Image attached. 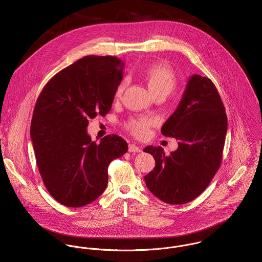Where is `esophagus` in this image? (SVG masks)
<instances>
[{"mask_svg":"<svg viewBox=\"0 0 262 262\" xmlns=\"http://www.w3.org/2000/svg\"><path fill=\"white\" fill-rule=\"evenodd\" d=\"M129 152H141V148L138 145L131 143L129 144Z\"/></svg>","mask_w":262,"mask_h":262,"instance_id":"obj_1","label":"esophagus"}]
</instances>
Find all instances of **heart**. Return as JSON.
<instances>
[{
    "label": "heart",
    "instance_id": "obj_1",
    "mask_svg": "<svg viewBox=\"0 0 262 262\" xmlns=\"http://www.w3.org/2000/svg\"><path fill=\"white\" fill-rule=\"evenodd\" d=\"M142 78L155 97L157 95L167 96L177 85L174 72L165 63H153L142 71ZM127 82L121 80L114 93L115 100H120L126 89ZM152 120L148 118H132L126 123L127 130L138 139H145L149 135Z\"/></svg>",
    "mask_w": 262,
    "mask_h": 262
}]
</instances>
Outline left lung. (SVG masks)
<instances>
[{
    "label": "left lung",
    "instance_id": "left-lung-1",
    "mask_svg": "<svg viewBox=\"0 0 262 262\" xmlns=\"http://www.w3.org/2000/svg\"><path fill=\"white\" fill-rule=\"evenodd\" d=\"M227 115L213 81L193 75L183 99L166 120L161 133L173 137L179 148L165 155L160 146H147L155 167L144 177L150 191L170 205H183L199 196L218 171L227 133Z\"/></svg>",
    "mask_w": 262,
    "mask_h": 262
}]
</instances>
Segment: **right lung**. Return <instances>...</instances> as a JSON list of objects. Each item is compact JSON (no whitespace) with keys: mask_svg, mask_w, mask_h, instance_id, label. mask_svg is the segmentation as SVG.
Segmentation results:
<instances>
[{"mask_svg":"<svg viewBox=\"0 0 262 262\" xmlns=\"http://www.w3.org/2000/svg\"><path fill=\"white\" fill-rule=\"evenodd\" d=\"M123 68L116 56H84L50 78L38 97L30 128L36 163L61 205L79 208L98 199L108 185L109 164L128 150L116 134L97 143L86 132L90 119L111 110Z\"/></svg>","mask_w":262,"mask_h":262,"instance_id":"add662e5","label":"right lung"}]
</instances>
